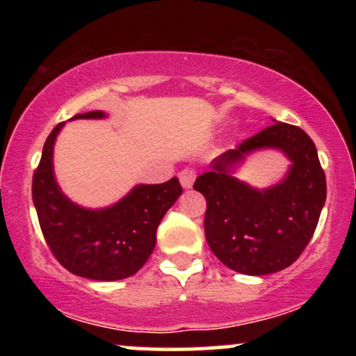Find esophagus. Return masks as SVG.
<instances>
[{"instance_id":"obj_1","label":"esophagus","mask_w":356,"mask_h":356,"mask_svg":"<svg viewBox=\"0 0 356 356\" xmlns=\"http://www.w3.org/2000/svg\"><path fill=\"white\" fill-rule=\"evenodd\" d=\"M179 181H181L184 189H191L192 184L195 181V172L192 169H182L179 172Z\"/></svg>"}]
</instances>
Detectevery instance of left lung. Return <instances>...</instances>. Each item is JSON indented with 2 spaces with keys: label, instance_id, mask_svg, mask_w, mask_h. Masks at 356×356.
<instances>
[{
  "label": "left lung",
  "instance_id": "1",
  "mask_svg": "<svg viewBox=\"0 0 356 356\" xmlns=\"http://www.w3.org/2000/svg\"><path fill=\"white\" fill-rule=\"evenodd\" d=\"M259 148H277L292 161L283 181L261 191L232 175ZM211 167L195 179L194 189L206 197L204 231L220 263L251 276L291 266L313 238L326 199V177L308 134L275 122L219 155Z\"/></svg>",
  "mask_w": 356,
  "mask_h": 356
}]
</instances>
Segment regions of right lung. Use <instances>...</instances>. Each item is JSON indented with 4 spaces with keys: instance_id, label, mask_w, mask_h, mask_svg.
<instances>
[{
    "instance_id": "right-lung-1",
    "label": "right lung",
    "mask_w": 356,
    "mask_h": 356,
    "mask_svg": "<svg viewBox=\"0 0 356 356\" xmlns=\"http://www.w3.org/2000/svg\"><path fill=\"white\" fill-rule=\"evenodd\" d=\"M102 110L75 118H104ZM51 130L33 174V204L40 227L58 263L73 275L97 281L129 277L145 264L155 248V232L182 194L177 177L164 184H140L105 209H85L72 202L53 174V145L63 127Z\"/></svg>"
}]
</instances>
